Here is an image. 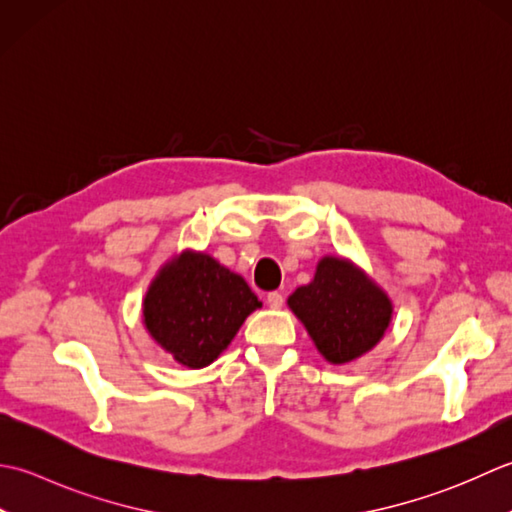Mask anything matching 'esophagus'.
Segmentation results:
<instances>
[{"label":"esophagus","instance_id":"34e87169","mask_svg":"<svg viewBox=\"0 0 512 512\" xmlns=\"http://www.w3.org/2000/svg\"><path fill=\"white\" fill-rule=\"evenodd\" d=\"M267 305L271 309H280V307L285 305V296L280 294V291H269V294H267Z\"/></svg>","mask_w":512,"mask_h":512}]
</instances>
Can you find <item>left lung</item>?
Returning a JSON list of instances; mask_svg holds the SVG:
<instances>
[{
	"label": "left lung",
	"mask_w": 512,
	"mask_h": 512,
	"mask_svg": "<svg viewBox=\"0 0 512 512\" xmlns=\"http://www.w3.org/2000/svg\"><path fill=\"white\" fill-rule=\"evenodd\" d=\"M318 351L333 364L360 358L378 344L391 322V300L342 258H322L309 285L289 296Z\"/></svg>",
	"instance_id": "8db88e82"
}]
</instances>
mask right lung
<instances>
[{"mask_svg": "<svg viewBox=\"0 0 512 512\" xmlns=\"http://www.w3.org/2000/svg\"><path fill=\"white\" fill-rule=\"evenodd\" d=\"M260 300L245 280L207 254L185 252L154 278L143 300L150 336L174 360L201 369L227 349Z\"/></svg>", "mask_w": 512, "mask_h": 512, "instance_id": "right-lung-1", "label": "right lung"}]
</instances>
